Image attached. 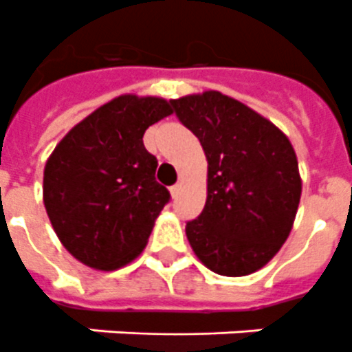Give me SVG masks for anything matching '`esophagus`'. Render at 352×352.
Returning <instances> with one entry per match:
<instances>
[{"label":"esophagus","mask_w":352,"mask_h":352,"mask_svg":"<svg viewBox=\"0 0 352 352\" xmlns=\"http://www.w3.org/2000/svg\"><path fill=\"white\" fill-rule=\"evenodd\" d=\"M179 189H182V185H179V184L173 185V187H170V196H173V198H178Z\"/></svg>","instance_id":"esophagus-1"}]
</instances>
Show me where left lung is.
<instances>
[{
  "label": "left lung",
  "mask_w": 352,
  "mask_h": 352,
  "mask_svg": "<svg viewBox=\"0 0 352 352\" xmlns=\"http://www.w3.org/2000/svg\"><path fill=\"white\" fill-rule=\"evenodd\" d=\"M207 158V199L185 227L194 254L216 274L247 276L276 256L296 218L302 178L289 138L218 91L170 100Z\"/></svg>",
  "instance_id": "obj_1"
}]
</instances>
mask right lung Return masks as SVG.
Masks as SVG:
<instances>
[{
  "label": "right lung",
  "mask_w": 352,
  "mask_h": 352,
  "mask_svg": "<svg viewBox=\"0 0 352 352\" xmlns=\"http://www.w3.org/2000/svg\"><path fill=\"white\" fill-rule=\"evenodd\" d=\"M173 114L167 100L122 94L63 136L45 163L43 204L76 260L114 271L142 254L170 198L143 145L151 125Z\"/></svg>",
  "instance_id": "1"
}]
</instances>
